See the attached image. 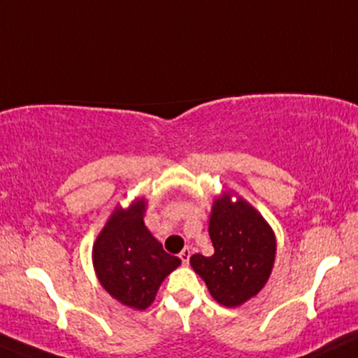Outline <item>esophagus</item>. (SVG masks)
Instances as JSON below:
<instances>
[{
	"label": "esophagus",
	"mask_w": 358,
	"mask_h": 358,
	"mask_svg": "<svg viewBox=\"0 0 358 358\" xmlns=\"http://www.w3.org/2000/svg\"><path fill=\"white\" fill-rule=\"evenodd\" d=\"M179 257H180V260H182L184 266H187V264H189V259H191V249H189V247H184V249L180 250Z\"/></svg>",
	"instance_id": "34e87169"
}]
</instances>
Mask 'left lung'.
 <instances>
[{"label": "left lung", "instance_id": "obj_1", "mask_svg": "<svg viewBox=\"0 0 358 358\" xmlns=\"http://www.w3.org/2000/svg\"><path fill=\"white\" fill-rule=\"evenodd\" d=\"M214 245L210 257L194 254L191 266L204 279L219 303L237 307L266 285L275 259L272 229L254 207L239 197L222 196L214 202L209 222Z\"/></svg>", "mask_w": 358, "mask_h": 358}]
</instances>
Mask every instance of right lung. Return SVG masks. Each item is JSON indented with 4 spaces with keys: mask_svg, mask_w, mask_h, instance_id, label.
Returning <instances> with one entry per match:
<instances>
[{
    "mask_svg": "<svg viewBox=\"0 0 358 358\" xmlns=\"http://www.w3.org/2000/svg\"><path fill=\"white\" fill-rule=\"evenodd\" d=\"M144 201L114 210L92 247L101 285L127 307H149L166 275L180 264L144 226Z\"/></svg>",
    "mask_w": 358,
    "mask_h": 358,
    "instance_id": "add662e5",
    "label": "right lung"
}]
</instances>
